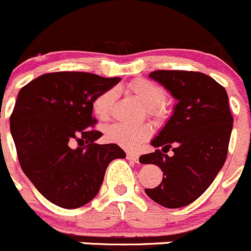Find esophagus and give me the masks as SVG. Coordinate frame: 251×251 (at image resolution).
<instances>
[{
  "label": "esophagus",
  "instance_id": "1",
  "mask_svg": "<svg viewBox=\"0 0 251 251\" xmlns=\"http://www.w3.org/2000/svg\"><path fill=\"white\" fill-rule=\"evenodd\" d=\"M126 158L130 160H133V162H137L138 160V154L136 152H127L126 153Z\"/></svg>",
  "mask_w": 251,
  "mask_h": 251
}]
</instances>
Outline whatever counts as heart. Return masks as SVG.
I'll return each mask as SVG.
<instances>
[{
    "label": "heart",
    "mask_w": 251,
    "mask_h": 251,
    "mask_svg": "<svg viewBox=\"0 0 251 251\" xmlns=\"http://www.w3.org/2000/svg\"><path fill=\"white\" fill-rule=\"evenodd\" d=\"M126 89L131 94L140 99L146 105V111L155 120H159L165 116V92L162 87L148 79H135L126 86ZM116 100L115 89H108L96 97L92 103V110L96 118L100 121L110 119L113 113L114 104ZM152 133V127L148 123L136 124V125H125L115 124L106 128L105 137L110 142L116 143L120 147L132 150L141 142L147 140Z\"/></svg>",
    "instance_id": "obj_1"
}]
</instances>
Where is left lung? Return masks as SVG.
<instances>
[{
	"label": "left lung",
	"mask_w": 251,
	"mask_h": 251,
	"mask_svg": "<svg viewBox=\"0 0 251 251\" xmlns=\"http://www.w3.org/2000/svg\"><path fill=\"white\" fill-rule=\"evenodd\" d=\"M151 78L164 86L177 104L159 135L152 141L155 148H170L169 157L160 150L142 154L140 162L162 169L158 186L146 194L167 208L194 202L212 184L228 154L233 116L226 89L201 72L158 70Z\"/></svg>",
	"instance_id": "1"
}]
</instances>
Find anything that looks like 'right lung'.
<instances>
[{
  "mask_svg": "<svg viewBox=\"0 0 251 251\" xmlns=\"http://www.w3.org/2000/svg\"><path fill=\"white\" fill-rule=\"evenodd\" d=\"M120 77L76 71L39 76L19 91L9 118L24 174L50 202L77 208L93 200L109 163L125 158L115 143L98 145L92 103Z\"/></svg>",
  "mask_w": 251,
  "mask_h": 251,
  "instance_id": "add662e5",
  "label": "right lung"
}]
</instances>
